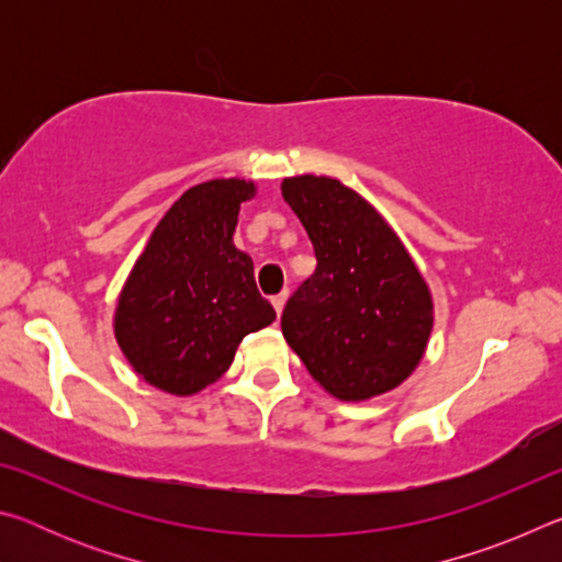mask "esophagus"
Masks as SVG:
<instances>
[{
    "label": "esophagus",
    "instance_id": "obj_1",
    "mask_svg": "<svg viewBox=\"0 0 562 562\" xmlns=\"http://www.w3.org/2000/svg\"><path fill=\"white\" fill-rule=\"evenodd\" d=\"M288 297H290L288 290H282L280 294H274L272 297V307L278 310V315H282V307H284V302H288Z\"/></svg>",
    "mask_w": 562,
    "mask_h": 562
}]
</instances>
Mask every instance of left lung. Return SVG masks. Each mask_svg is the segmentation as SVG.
<instances>
[{
	"instance_id": "8db88e82",
	"label": "left lung",
	"mask_w": 562,
	"mask_h": 562,
	"mask_svg": "<svg viewBox=\"0 0 562 562\" xmlns=\"http://www.w3.org/2000/svg\"><path fill=\"white\" fill-rule=\"evenodd\" d=\"M282 198L317 258L315 272L284 304V339L341 402L392 392L429 345V284L376 207L337 178H284Z\"/></svg>"
}]
</instances>
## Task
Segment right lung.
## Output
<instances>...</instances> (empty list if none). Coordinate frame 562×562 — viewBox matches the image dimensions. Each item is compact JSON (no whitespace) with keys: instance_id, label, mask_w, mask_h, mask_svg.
Returning a JSON list of instances; mask_svg holds the SVG:
<instances>
[{"instance_id":"1","label":"right lung","mask_w":562,"mask_h":562,"mask_svg":"<svg viewBox=\"0 0 562 562\" xmlns=\"http://www.w3.org/2000/svg\"><path fill=\"white\" fill-rule=\"evenodd\" d=\"M255 183L215 178L188 188L160 217L119 294L113 331L133 372L190 396L221 379L245 335L274 322L250 255L237 250V213Z\"/></svg>"}]
</instances>
